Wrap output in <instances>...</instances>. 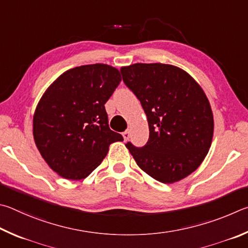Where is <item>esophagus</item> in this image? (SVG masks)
Masks as SVG:
<instances>
[{"label": "esophagus", "mask_w": 248, "mask_h": 248, "mask_svg": "<svg viewBox=\"0 0 248 248\" xmlns=\"http://www.w3.org/2000/svg\"><path fill=\"white\" fill-rule=\"evenodd\" d=\"M122 135H123V138H124L125 141L128 140V138H129V131H125L124 133H122Z\"/></svg>", "instance_id": "obj_1"}]
</instances>
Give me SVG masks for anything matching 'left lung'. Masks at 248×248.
<instances>
[{"label": "left lung", "instance_id": "obj_1", "mask_svg": "<svg viewBox=\"0 0 248 248\" xmlns=\"http://www.w3.org/2000/svg\"><path fill=\"white\" fill-rule=\"evenodd\" d=\"M123 80L144 108L149 140L142 148L125 146L153 179L172 184L205 160L214 137V114L205 91L187 72L163 63L121 68Z\"/></svg>", "mask_w": 248, "mask_h": 248}]
</instances>
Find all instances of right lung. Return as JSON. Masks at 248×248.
<instances>
[{"instance_id":"1","label":"right lung","mask_w":248,"mask_h":248,"mask_svg":"<svg viewBox=\"0 0 248 248\" xmlns=\"http://www.w3.org/2000/svg\"><path fill=\"white\" fill-rule=\"evenodd\" d=\"M122 80L108 64L68 69L47 87L32 119L34 144L52 170L66 180L88 176L121 134L108 127L104 104Z\"/></svg>"}]
</instances>
